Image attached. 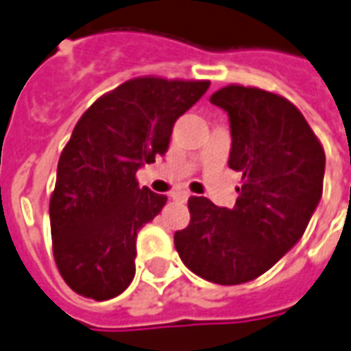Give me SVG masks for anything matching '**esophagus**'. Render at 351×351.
I'll return each instance as SVG.
<instances>
[{"label":"esophagus","instance_id":"esophagus-1","mask_svg":"<svg viewBox=\"0 0 351 351\" xmlns=\"http://www.w3.org/2000/svg\"><path fill=\"white\" fill-rule=\"evenodd\" d=\"M173 198H175V200H180V202H186V200L191 198V192H186V191L173 192Z\"/></svg>","mask_w":351,"mask_h":351}]
</instances>
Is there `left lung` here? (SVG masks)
Listing matches in <instances>:
<instances>
[{"label": "left lung", "instance_id": "obj_1", "mask_svg": "<svg viewBox=\"0 0 351 351\" xmlns=\"http://www.w3.org/2000/svg\"><path fill=\"white\" fill-rule=\"evenodd\" d=\"M210 101L230 117L228 165L241 173L234 208L189 200L175 234L182 263L206 281L241 285L263 275L302 237L322 198L324 149L297 108L259 88L226 86Z\"/></svg>", "mask_w": 351, "mask_h": 351}]
</instances>
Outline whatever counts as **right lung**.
<instances>
[{"label":"right lung","mask_w":351,"mask_h":351,"mask_svg":"<svg viewBox=\"0 0 351 351\" xmlns=\"http://www.w3.org/2000/svg\"><path fill=\"white\" fill-rule=\"evenodd\" d=\"M208 80L133 78L98 98L64 147L51 196L56 267L94 300L121 295L135 277L137 232L167 204L135 173L165 155L175 121L204 96Z\"/></svg>","instance_id":"obj_1"}]
</instances>
